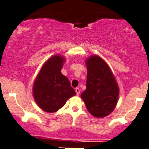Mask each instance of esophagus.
Returning a JSON list of instances; mask_svg holds the SVG:
<instances>
[{
	"label": "esophagus",
	"instance_id": "34e87169",
	"mask_svg": "<svg viewBox=\"0 0 149 149\" xmlns=\"http://www.w3.org/2000/svg\"><path fill=\"white\" fill-rule=\"evenodd\" d=\"M75 92H76L77 95V96H79V94H80V89H79V88H75Z\"/></svg>",
	"mask_w": 149,
	"mask_h": 149
}]
</instances>
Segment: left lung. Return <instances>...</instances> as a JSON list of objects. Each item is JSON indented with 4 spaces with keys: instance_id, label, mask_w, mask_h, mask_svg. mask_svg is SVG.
<instances>
[{
    "instance_id": "8db88e82",
    "label": "left lung",
    "mask_w": 149,
    "mask_h": 149,
    "mask_svg": "<svg viewBox=\"0 0 149 149\" xmlns=\"http://www.w3.org/2000/svg\"><path fill=\"white\" fill-rule=\"evenodd\" d=\"M86 65V90L81 98L92 116L105 117L112 112L116 105L118 86L109 67L100 57L91 56L87 59Z\"/></svg>"
}]
</instances>
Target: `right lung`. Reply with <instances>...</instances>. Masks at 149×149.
<instances>
[{
    "label": "right lung",
    "mask_w": 149,
    "mask_h": 149,
    "mask_svg": "<svg viewBox=\"0 0 149 149\" xmlns=\"http://www.w3.org/2000/svg\"><path fill=\"white\" fill-rule=\"evenodd\" d=\"M64 58L54 55L44 63L36 77L33 93L36 103L44 111L55 112L76 94L68 79L61 72Z\"/></svg>",
    "instance_id": "1"
}]
</instances>
